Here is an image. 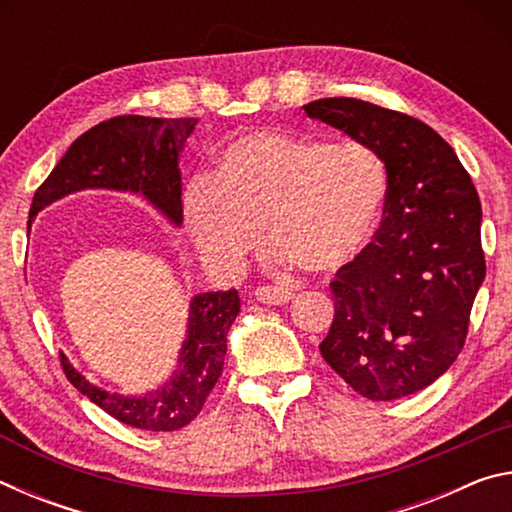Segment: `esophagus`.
Here are the masks:
<instances>
[{"label":"esophagus","mask_w":512,"mask_h":512,"mask_svg":"<svg viewBox=\"0 0 512 512\" xmlns=\"http://www.w3.org/2000/svg\"><path fill=\"white\" fill-rule=\"evenodd\" d=\"M255 300L264 302V305H284V302L291 300V291L284 287H271V284H266V287L255 289Z\"/></svg>","instance_id":"34e87169"}]
</instances>
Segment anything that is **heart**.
Wrapping results in <instances>:
<instances>
[{
	"label": "heart",
	"mask_w": 512,
	"mask_h": 512,
	"mask_svg": "<svg viewBox=\"0 0 512 512\" xmlns=\"http://www.w3.org/2000/svg\"><path fill=\"white\" fill-rule=\"evenodd\" d=\"M388 198L381 155L289 131H255L225 146L212 178L185 189V221L201 255L237 271L268 241L277 259L336 273L370 244Z\"/></svg>",
	"instance_id": "obj_1"
}]
</instances>
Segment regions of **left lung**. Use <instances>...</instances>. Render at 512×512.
<instances>
[{
  "label": "left lung",
  "mask_w": 512,
  "mask_h": 512,
  "mask_svg": "<svg viewBox=\"0 0 512 512\" xmlns=\"http://www.w3.org/2000/svg\"><path fill=\"white\" fill-rule=\"evenodd\" d=\"M309 117L375 149L388 198L375 239L336 271L320 354L375 402L422 391L461 354L485 277L481 203L452 146L424 121L352 97L318 99Z\"/></svg>",
  "instance_id": "8db88e82"
}]
</instances>
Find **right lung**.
<instances>
[{"instance_id": "obj_1", "label": "right lung", "mask_w": 512, "mask_h": 512, "mask_svg": "<svg viewBox=\"0 0 512 512\" xmlns=\"http://www.w3.org/2000/svg\"><path fill=\"white\" fill-rule=\"evenodd\" d=\"M196 121L194 117L158 119L142 115L101 121L74 140L45 183L36 189L29 216H36L45 205L79 189L103 187L144 194L178 225L183 221L178 151L192 135ZM239 309L241 300L235 289L196 296L176 375L144 397L101 391L69 366L63 352L60 366L74 388L115 420L144 431L183 429L203 411L205 400L221 377L228 329Z\"/></svg>"}]
</instances>
